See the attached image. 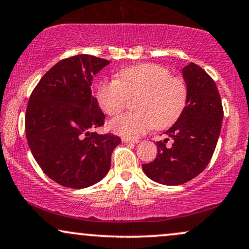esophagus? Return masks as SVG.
Wrapping results in <instances>:
<instances>
[{"label":"esophagus","instance_id":"34e87169","mask_svg":"<svg viewBox=\"0 0 249 249\" xmlns=\"http://www.w3.org/2000/svg\"><path fill=\"white\" fill-rule=\"evenodd\" d=\"M122 142H124V143H127V142L137 143L138 142H139V140H137V139H128V138H125V137H123V138H122Z\"/></svg>","mask_w":249,"mask_h":249}]
</instances>
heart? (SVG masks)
<instances>
[{
    "mask_svg": "<svg viewBox=\"0 0 249 249\" xmlns=\"http://www.w3.org/2000/svg\"><path fill=\"white\" fill-rule=\"evenodd\" d=\"M97 101L107 115H118L134 102L136 112L124 113L110 123L113 132L125 138H138L149 128L163 130L175 123L183 112L188 100L184 80L173 76L168 68L158 64L133 65L119 71L116 80L98 85Z\"/></svg>",
    "mask_w": 249,
    "mask_h": 249,
    "instance_id": "obj_1",
    "label": "heart"
}]
</instances>
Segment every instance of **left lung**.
Listing matches in <instances>:
<instances>
[{"mask_svg": "<svg viewBox=\"0 0 249 249\" xmlns=\"http://www.w3.org/2000/svg\"><path fill=\"white\" fill-rule=\"evenodd\" d=\"M188 88L185 107L164 134L173 145L158 142L154 161L142 164L149 178L164 185H178L190 181L206 168L213 155L220 134L224 111L214 81L198 65L190 62L182 70Z\"/></svg>", "mask_w": 249, "mask_h": 249, "instance_id": "1", "label": "left lung"}]
</instances>
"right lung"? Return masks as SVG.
<instances>
[{
    "label": "right lung",
    "instance_id": "right-lung-1",
    "mask_svg": "<svg viewBox=\"0 0 249 249\" xmlns=\"http://www.w3.org/2000/svg\"><path fill=\"white\" fill-rule=\"evenodd\" d=\"M110 61L74 55L53 66L32 91L25 113L29 147L43 172L71 189L100 182L121 138L98 134L106 116L91 95L94 76Z\"/></svg>",
    "mask_w": 249,
    "mask_h": 249
}]
</instances>
